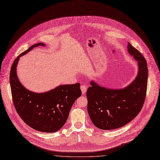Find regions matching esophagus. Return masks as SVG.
Masks as SVG:
<instances>
[{
  "label": "esophagus",
  "mask_w": 160,
  "mask_h": 160,
  "mask_svg": "<svg viewBox=\"0 0 160 160\" xmlns=\"http://www.w3.org/2000/svg\"><path fill=\"white\" fill-rule=\"evenodd\" d=\"M80 88H81V91H82V93H83V94H84L86 92V91H87V87L86 86H81V87H80Z\"/></svg>",
  "instance_id": "esophagus-1"
}]
</instances>
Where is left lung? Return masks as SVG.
Here are the masks:
<instances>
[{
    "label": "left lung",
    "instance_id": "1",
    "mask_svg": "<svg viewBox=\"0 0 160 160\" xmlns=\"http://www.w3.org/2000/svg\"><path fill=\"white\" fill-rule=\"evenodd\" d=\"M128 52L138 62V72L134 80L123 89H109L92 81L88 88V112L98 128L112 130L122 127L140 113L146 96L148 67L142 53L128 43Z\"/></svg>",
    "mask_w": 160,
    "mask_h": 160
}]
</instances>
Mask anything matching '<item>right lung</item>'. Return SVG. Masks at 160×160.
<instances>
[{
  "mask_svg": "<svg viewBox=\"0 0 160 160\" xmlns=\"http://www.w3.org/2000/svg\"><path fill=\"white\" fill-rule=\"evenodd\" d=\"M44 45L43 43L35 44L18 56L11 67L10 84L14 108L24 122L38 131L55 132L67 122L70 109L82 92L80 83L61 85L39 93L22 86L16 74L20 57L34 47Z\"/></svg>",
  "mask_w": 160,
  "mask_h": 160,
  "instance_id": "1",
  "label": "right lung"
}]
</instances>
